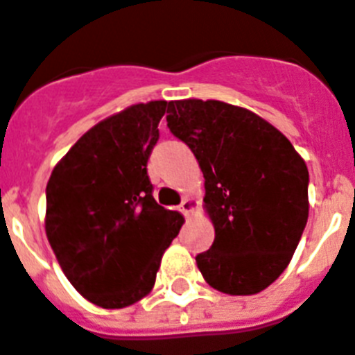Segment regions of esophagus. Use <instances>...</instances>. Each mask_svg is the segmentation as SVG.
I'll use <instances>...</instances> for the list:
<instances>
[{
    "label": "esophagus",
    "instance_id": "obj_1",
    "mask_svg": "<svg viewBox=\"0 0 355 355\" xmlns=\"http://www.w3.org/2000/svg\"><path fill=\"white\" fill-rule=\"evenodd\" d=\"M196 209V200L195 198H191V196H186L182 200V204H180V211H182L186 216H191L193 211Z\"/></svg>",
    "mask_w": 355,
    "mask_h": 355
}]
</instances>
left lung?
<instances>
[{
    "label": "left lung",
    "mask_w": 355,
    "mask_h": 355,
    "mask_svg": "<svg viewBox=\"0 0 355 355\" xmlns=\"http://www.w3.org/2000/svg\"><path fill=\"white\" fill-rule=\"evenodd\" d=\"M168 126L204 173L214 227L196 256L202 276L231 296L261 293L293 260L309 220V169L287 137L251 110L223 101H169Z\"/></svg>",
    "instance_id": "left-lung-1"
}]
</instances>
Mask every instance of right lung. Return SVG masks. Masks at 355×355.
<instances>
[{
  "label": "right lung",
  "mask_w": 355,
  "mask_h": 355,
  "mask_svg": "<svg viewBox=\"0 0 355 355\" xmlns=\"http://www.w3.org/2000/svg\"><path fill=\"white\" fill-rule=\"evenodd\" d=\"M168 101L128 106L97 122L55 164L44 231L77 293L124 309L151 293L162 254L184 223L155 202L146 166Z\"/></svg>",
  "instance_id": "1"
}]
</instances>
